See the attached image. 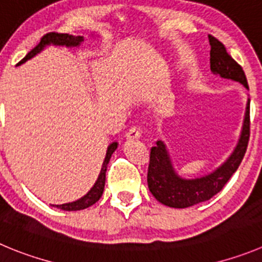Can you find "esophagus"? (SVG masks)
Masks as SVG:
<instances>
[{
  "instance_id": "34e87169",
  "label": "esophagus",
  "mask_w": 262,
  "mask_h": 262,
  "mask_svg": "<svg viewBox=\"0 0 262 262\" xmlns=\"http://www.w3.org/2000/svg\"><path fill=\"white\" fill-rule=\"evenodd\" d=\"M139 137H141V130H139L138 128H136V126L129 129V132L126 133V138L128 139H137L139 138Z\"/></svg>"
}]
</instances>
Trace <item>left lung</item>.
<instances>
[{
	"label": "left lung",
	"mask_w": 262,
	"mask_h": 262,
	"mask_svg": "<svg viewBox=\"0 0 262 262\" xmlns=\"http://www.w3.org/2000/svg\"><path fill=\"white\" fill-rule=\"evenodd\" d=\"M211 45V71L222 79L239 82L248 89L244 71L227 54L225 46L213 36H208ZM249 139V98L242 124L241 136L229 158L211 173L195 178L181 177L173 167L167 145L159 139L151 148L147 183L151 194L161 204L172 208H187L207 202L222 190L231 176L236 172L246 154Z\"/></svg>",
	"instance_id": "8db88e82"
}]
</instances>
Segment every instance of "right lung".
Here are the masks:
<instances>
[{"mask_svg": "<svg viewBox=\"0 0 262 262\" xmlns=\"http://www.w3.org/2000/svg\"><path fill=\"white\" fill-rule=\"evenodd\" d=\"M85 37L84 36H73V35H68V33H48V35L43 36L41 38L40 43L36 46L35 49H32L28 54H27L26 57L18 63V66L23 64L26 63L27 60L32 59L33 57H36L37 54H40L46 46H66V48H79L81 43H84ZM117 142H112L110 143L108 147H107L106 151V156H104L103 164H102L101 172H99V176H98L97 181L93 185L92 189L81 196L80 199L75 200V202L71 203H64V204H51V207H55L58 209H62V211H81V209L88 208L90 205L95 204L98 200L101 199L102 194H103L104 190V183H106V170H107V165H108V161L111 159V155L115 152V150L117 148Z\"/></svg>", "mask_w": 262, "mask_h": 262, "instance_id": "add662e5", "label": "right lung"}]
</instances>
